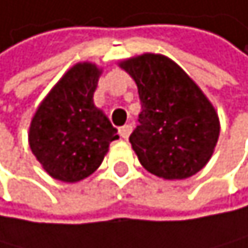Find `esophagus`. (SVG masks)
<instances>
[{
  "label": "esophagus",
  "instance_id": "esophagus-1",
  "mask_svg": "<svg viewBox=\"0 0 248 248\" xmlns=\"http://www.w3.org/2000/svg\"><path fill=\"white\" fill-rule=\"evenodd\" d=\"M131 131H133V126H131V125L122 126V128H120V136H122L123 139H128L129 134H131Z\"/></svg>",
  "mask_w": 248,
  "mask_h": 248
}]
</instances>
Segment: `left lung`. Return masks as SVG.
<instances>
[{"mask_svg": "<svg viewBox=\"0 0 248 248\" xmlns=\"http://www.w3.org/2000/svg\"><path fill=\"white\" fill-rule=\"evenodd\" d=\"M120 66L139 88L142 111L129 142L143 168L168 181L196 174L219 137L215 108L167 57L145 54Z\"/></svg>", "mask_w": 248, "mask_h": 248, "instance_id": "left-lung-1", "label": "left lung"}]
</instances>
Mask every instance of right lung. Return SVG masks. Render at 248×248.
Returning a JSON list of instances; mask_svg holds the SVG:
<instances>
[{"mask_svg":"<svg viewBox=\"0 0 248 248\" xmlns=\"http://www.w3.org/2000/svg\"><path fill=\"white\" fill-rule=\"evenodd\" d=\"M100 71L78 63L66 72L35 112L29 143L47 173L62 182H78L103 162L108 146L119 139L93 97Z\"/></svg>","mask_w":248,"mask_h":248,"instance_id":"right-lung-1","label":"right lung"}]
</instances>
